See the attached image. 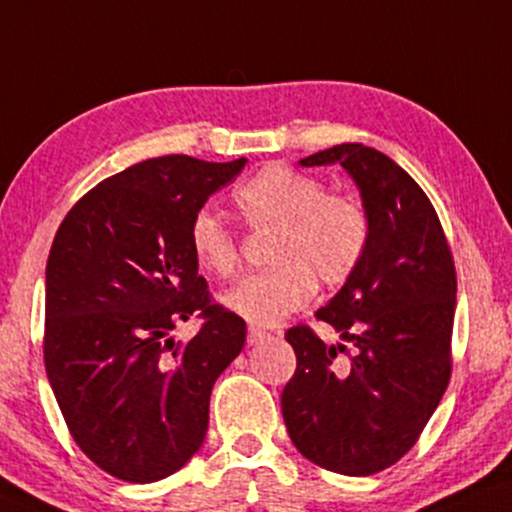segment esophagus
<instances>
[{
    "instance_id": "esophagus-1",
    "label": "esophagus",
    "mask_w": 512,
    "mask_h": 512,
    "mask_svg": "<svg viewBox=\"0 0 512 512\" xmlns=\"http://www.w3.org/2000/svg\"><path fill=\"white\" fill-rule=\"evenodd\" d=\"M266 337H268V334H266V330H261V327H249V334H246V342L254 346L258 342H263V339H266Z\"/></svg>"
}]
</instances>
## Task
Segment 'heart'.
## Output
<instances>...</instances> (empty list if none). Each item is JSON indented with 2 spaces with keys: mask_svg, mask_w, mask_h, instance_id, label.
I'll use <instances>...</instances> for the list:
<instances>
[{
  "mask_svg": "<svg viewBox=\"0 0 512 512\" xmlns=\"http://www.w3.org/2000/svg\"><path fill=\"white\" fill-rule=\"evenodd\" d=\"M235 204L254 230H275L268 246L273 268L237 282L223 296L232 313L254 325H277L311 301L315 280L344 285L370 244V216L351 194H327L313 175L294 168L258 170L235 192ZM189 249L218 277L235 275L237 239L216 213L201 208L189 223Z\"/></svg>",
  "mask_w": 512,
  "mask_h": 512,
  "instance_id": "obj_1",
  "label": "heart"
}]
</instances>
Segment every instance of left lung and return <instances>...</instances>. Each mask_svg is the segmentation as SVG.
Returning a JSON list of instances; mask_svg holds the SVG:
<instances>
[{
    "instance_id": "left-lung-1",
    "label": "left lung",
    "mask_w": 512,
    "mask_h": 512,
    "mask_svg": "<svg viewBox=\"0 0 512 512\" xmlns=\"http://www.w3.org/2000/svg\"><path fill=\"white\" fill-rule=\"evenodd\" d=\"M299 163L349 173L370 216V244L315 311L342 342L325 344L306 325L287 330L296 372L282 415L301 456L368 477L413 449L449 387L456 268L432 201L387 154L346 142Z\"/></svg>"
}]
</instances>
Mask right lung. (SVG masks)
Here are the masks:
<instances>
[{"instance_id":"right-lung-1","label":"right lung","mask_w":512,"mask_h":512,"mask_svg":"<svg viewBox=\"0 0 512 512\" xmlns=\"http://www.w3.org/2000/svg\"><path fill=\"white\" fill-rule=\"evenodd\" d=\"M244 166L135 163L92 187L54 237L44 368L75 444L125 482H159L201 449L213 384L246 342L189 249L194 213ZM194 312L202 330L175 343L169 332Z\"/></svg>"}]
</instances>
